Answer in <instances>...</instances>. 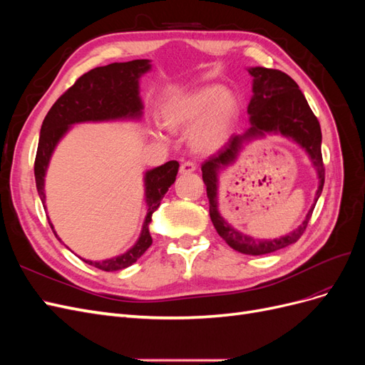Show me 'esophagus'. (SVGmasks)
I'll return each instance as SVG.
<instances>
[{
  "label": "esophagus",
  "instance_id": "esophagus-1",
  "mask_svg": "<svg viewBox=\"0 0 365 365\" xmlns=\"http://www.w3.org/2000/svg\"><path fill=\"white\" fill-rule=\"evenodd\" d=\"M195 170H196V164L192 163V161L182 163L181 168H180V172H181V173H192V172H195Z\"/></svg>",
  "mask_w": 365,
  "mask_h": 365
}]
</instances>
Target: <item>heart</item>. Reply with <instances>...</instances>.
Wrapping results in <instances>:
<instances>
[{"mask_svg": "<svg viewBox=\"0 0 365 365\" xmlns=\"http://www.w3.org/2000/svg\"><path fill=\"white\" fill-rule=\"evenodd\" d=\"M239 111L237 98L222 85H205L175 97L164 105L163 117L173 129H189L190 145L200 153H213L222 148ZM157 137L164 138L163 134Z\"/></svg>", "mask_w": 365, "mask_h": 365, "instance_id": "b5f03b06", "label": "heart"}]
</instances>
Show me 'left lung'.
<instances>
[{"label": "left lung", "instance_id": "left-lung-1", "mask_svg": "<svg viewBox=\"0 0 365 365\" xmlns=\"http://www.w3.org/2000/svg\"><path fill=\"white\" fill-rule=\"evenodd\" d=\"M252 77V96L248 103L250 128L244 134L231 135L230 141L202 165V180L207 185V197L210 202V217L227 244L248 256H262L289 247L300 239L312 216L315 204L324 185V168L322 157V128L312 109L309 108L306 97L298 90V85L283 71L250 67ZM268 133L282 135L297 142L312 160L319 178V189L314 204L309 209L302 224L288 235L275 240H259L242 234L226 222L218 212V176L220 172L232 165L240 152L252 139L264 138Z\"/></svg>", "mask_w": 365, "mask_h": 365}]
</instances>
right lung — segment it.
<instances>
[{"instance_id": "1", "label": "right lung", "mask_w": 365, "mask_h": 365, "mask_svg": "<svg viewBox=\"0 0 365 365\" xmlns=\"http://www.w3.org/2000/svg\"><path fill=\"white\" fill-rule=\"evenodd\" d=\"M150 70L152 63L149 59L114 62L106 65V67L94 68L79 77L70 90L62 94L56 103L51 106L42 121L35 160L36 189L43 208L47 210L46 175L53 152L59 145V141L68 134L74 125L103 123V121H140L143 117V109H145L140 97V79ZM178 168V161H169L158 165V168L146 170L143 175L148 212L145 220H143L141 233L134 245L120 256L111 259H81L98 269L111 272L134 264L152 245L149 231L152 215L157 212L164 195L175 182ZM48 224L53 233L56 235L50 217ZM56 237L59 239L58 235Z\"/></svg>"}]
</instances>
